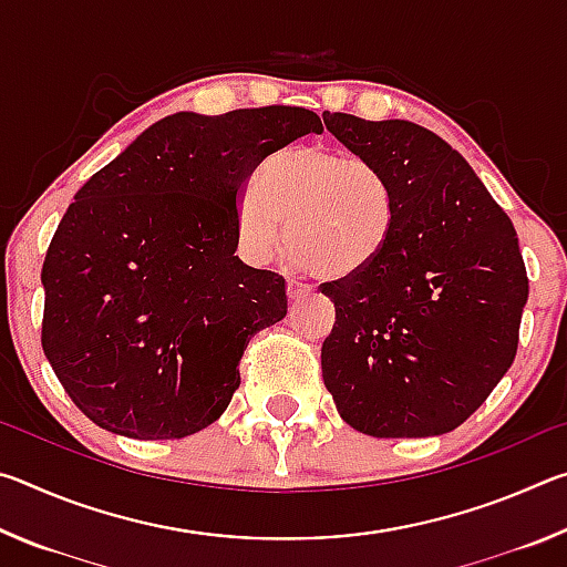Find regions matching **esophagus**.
<instances>
[{
	"label": "esophagus",
	"mask_w": 567,
	"mask_h": 567,
	"mask_svg": "<svg viewBox=\"0 0 567 567\" xmlns=\"http://www.w3.org/2000/svg\"><path fill=\"white\" fill-rule=\"evenodd\" d=\"M305 295H310V287L302 282H295V280L287 282V297H290V300H300V297H305Z\"/></svg>",
	"instance_id": "1"
}]
</instances>
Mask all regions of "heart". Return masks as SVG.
<instances>
[{
  "label": "heart",
  "mask_w": 567,
  "mask_h": 567,
  "mask_svg": "<svg viewBox=\"0 0 567 567\" xmlns=\"http://www.w3.org/2000/svg\"><path fill=\"white\" fill-rule=\"evenodd\" d=\"M390 177L375 162L324 145H297L262 162L237 203V243L252 265L285 245L307 270L342 280L378 260L395 229Z\"/></svg>",
  "instance_id": "1"
}]
</instances>
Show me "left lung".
<instances>
[{"label":"left lung","instance_id":"left-lung-1","mask_svg":"<svg viewBox=\"0 0 567 567\" xmlns=\"http://www.w3.org/2000/svg\"><path fill=\"white\" fill-rule=\"evenodd\" d=\"M395 192V229L370 267L320 285L334 302L322 380L372 437L443 435L473 415L517 352L527 272L511 217L443 137L405 120L322 114Z\"/></svg>","mask_w":567,"mask_h":567}]
</instances>
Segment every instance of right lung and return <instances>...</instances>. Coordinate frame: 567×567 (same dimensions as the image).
Returning a JSON list of instances; mask_svg holds the SVG:
<instances>
[{
    "mask_svg": "<svg viewBox=\"0 0 567 567\" xmlns=\"http://www.w3.org/2000/svg\"><path fill=\"white\" fill-rule=\"evenodd\" d=\"M322 122L305 107L179 112L84 182L42 265V350L92 422L134 440L213 425L287 282L235 257L257 165Z\"/></svg>",
    "mask_w": 567,
    "mask_h": 567,
    "instance_id": "add662e5",
    "label": "right lung"
}]
</instances>
